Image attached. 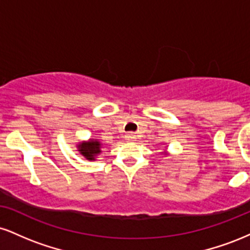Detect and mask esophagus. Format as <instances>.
Masks as SVG:
<instances>
[{"instance_id": "esophagus-1", "label": "esophagus", "mask_w": 250, "mask_h": 250, "mask_svg": "<svg viewBox=\"0 0 250 250\" xmlns=\"http://www.w3.org/2000/svg\"><path fill=\"white\" fill-rule=\"evenodd\" d=\"M125 140H127L128 142H133V141H135V140H136V136H135L134 134H127V135H125Z\"/></svg>"}]
</instances>
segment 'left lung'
I'll return each mask as SVG.
<instances>
[{
  "label": "left lung",
  "mask_w": 250,
  "mask_h": 250,
  "mask_svg": "<svg viewBox=\"0 0 250 250\" xmlns=\"http://www.w3.org/2000/svg\"><path fill=\"white\" fill-rule=\"evenodd\" d=\"M162 155H165V156H168L169 154H168L167 150H163V151H162Z\"/></svg>",
  "instance_id": "1"
}]
</instances>
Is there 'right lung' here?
Masks as SVG:
<instances>
[{
	"label": "right lung",
	"instance_id": "1",
	"mask_svg": "<svg viewBox=\"0 0 250 250\" xmlns=\"http://www.w3.org/2000/svg\"><path fill=\"white\" fill-rule=\"evenodd\" d=\"M77 151L88 161H95L100 154H101L102 143L97 139H89L88 141L79 142L76 145Z\"/></svg>",
	"mask_w": 250,
	"mask_h": 250
}]
</instances>
